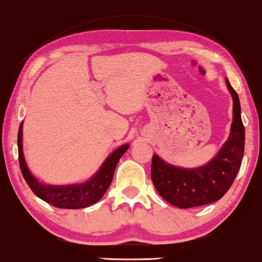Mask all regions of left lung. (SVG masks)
I'll list each match as a JSON object with an SVG mask.
<instances>
[{
	"mask_svg": "<svg viewBox=\"0 0 262 262\" xmlns=\"http://www.w3.org/2000/svg\"><path fill=\"white\" fill-rule=\"evenodd\" d=\"M233 98L231 134L221 151L208 165L183 169L162 161L153 154L151 179L157 191L167 202L178 208H195L221 200L237 177L245 147V127L240 115L237 92L226 79Z\"/></svg>",
	"mask_w": 262,
	"mask_h": 262,
	"instance_id": "1",
	"label": "left lung"
}]
</instances>
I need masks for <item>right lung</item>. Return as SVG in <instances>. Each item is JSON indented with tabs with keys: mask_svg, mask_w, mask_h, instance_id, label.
<instances>
[{
	"mask_svg": "<svg viewBox=\"0 0 262 262\" xmlns=\"http://www.w3.org/2000/svg\"><path fill=\"white\" fill-rule=\"evenodd\" d=\"M17 145H18L20 171H22L23 178L27 181L30 189L33 191L34 195L45 201L46 203L62 209L87 208L98 202L113 181L116 166H117L119 159L128 148V145H123L111 153L106 158V160L103 162L95 177H93L87 182L72 184V186H49V184L38 181L30 173L27 164H25L22 149V124L19 125Z\"/></svg>",
	"mask_w": 262,
	"mask_h": 262,
	"instance_id": "obj_1",
	"label": "right lung"
}]
</instances>
